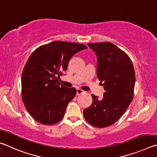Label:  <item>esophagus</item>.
I'll list each match as a JSON object with an SVG mask.
<instances>
[{"instance_id":"obj_1","label":"esophagus","mask_w":157,"mask_h":157,"mask_svg":"<svg viewBox=\"0 0 157 157\" xmlns=\"http://www.w3.org/2000/svg\"><path fill=\"white\" fill-rule=\"evenodd\" d=\"M84 94V91H82V90L80 89H77V91H76L77 95H81V94Z\"/></svg>"}]
</instances>
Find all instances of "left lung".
Listing matches in <instances>:
<instances>
[{
    "mask_svg": "<svg viewBox=\"0 0 157 157\" xmlns=\"http://www.w3.org/2000/svg\"><path fill=\"white\" fill-rule=\"evenodd\" d=\"M88 46L96 55L97 76L105 92L102 99L92 94V104L83 113L91 125L106 127L118 121L132 102L136 80L134 69L128 55L112 43Z\"/></svg>",
    "mask_w": 157,
    "mask_h": 157,
    "instance_id": "8db88e82",
    "label": "left lung"
}]
</instances>
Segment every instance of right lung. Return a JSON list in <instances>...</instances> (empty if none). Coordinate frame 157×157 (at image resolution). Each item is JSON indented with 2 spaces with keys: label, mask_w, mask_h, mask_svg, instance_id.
<instances>
[{
  "label": "right lung",
  "mask_w": 157,
  "mask_h": 157,
  "mask_svg": "<svg viewBox=\"0 0 157 157\" xmlns=\"http://www.w3.org/2000/svg\"><path fill=\"white\" fill-rule=\"evenodd\" d=\"M86 48L83 44L55 41L39 47L28 58L21 78L22 99L38 123L53 124L62 119L76 89L63 86L58 79L73 55Z\"/></svg>",
  "instance_id": "obj_1"
}]
</instances>
